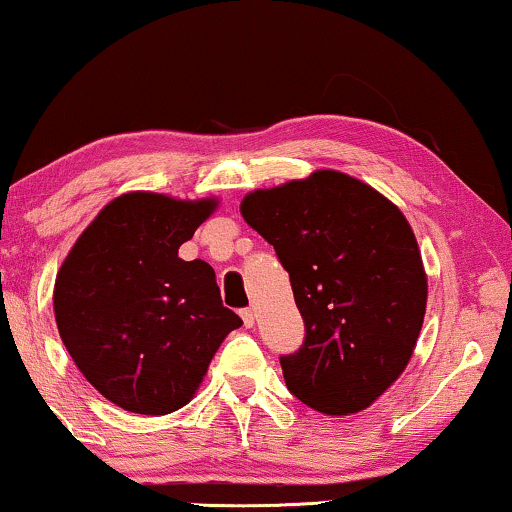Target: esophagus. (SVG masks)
<instances>
[{
  "label": "esophagus",
  "instance_id": "esophagus-1",
  "mask_svg": "<svg viewBox=\"0 0 512 512\" xmlns=\"http://www.w3.org/2000/svg\"><path fill=\"white\" fill-rule=\"evenodd\" d=\"M241 319L245 323V328L255 326V312H252V309H241Z\"/></svg>",
  "mask_w": 512,
  "mask_h": 512
}]
</instances>
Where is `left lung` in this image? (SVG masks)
I'll use <instances>...</instances> for the list:
<instances>
[{"mask_svg": "<svg viewBox=\"0 0 512 512\" xmlns=\"http://www.w3.org/2000/svg\"><path fill=\"white\" fill-rule=\"evenodd\" d=\"M274 245L304 319L281 357L288 390L328 416L368 409L404 373L423 328L428 276L392 200L345 172L316 170L241 200Z\"/></svg>", "mask_w": 512, "mask_h": 512, "instance_id": "8db88e82", "label": "left lung"}]
</instances>
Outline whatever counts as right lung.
<instances>
[{"label": "right lung", "mask_w": 512, "mask_h": 512, "mask_svg": "<svg viewBox=\"0 0 512 512\" xmlns=\"http://www.w3.org/2000/svg\"><path fill=\"white\" fill-rule=\"evenodd\" d=\"M217 205L122 193L58 269V335L84 378L120 409L165 416L189 404L219 345L243 326L222 304L215 269L179 257Z\"/></svg>", "instance_id": "add662e5"}]
</instances>
